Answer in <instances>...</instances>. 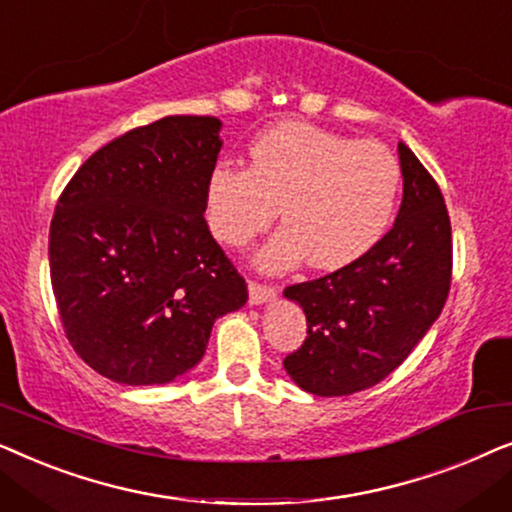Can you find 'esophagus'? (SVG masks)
Instances as JSON below:
<instances>
[{
  "label": "esophagus",
  "mask_w": 512,
  "mask_h": 512,
  "mask_svg": "<svg viewBox=\"0 0 512 512\" xmlns=\"http://www.w3.org/2000/svg\"><path fill=\"white\" fill-rule=\"evenodd\" d=\"M275 296H277L275 286H265V284H258V282H249V300H251V305H265V303H270V300H275Z\"/></svg>",
  "instance_id": "esophagus-1"
}]
</instances>
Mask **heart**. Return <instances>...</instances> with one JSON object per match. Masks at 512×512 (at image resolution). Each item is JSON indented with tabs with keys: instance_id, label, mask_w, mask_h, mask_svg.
Wrapping results in <instances>:
<instances>
[{
	"instance_id": "1",
	"label": "heart",
	"mask_w": 512,
	"mask_h": 512,
	"mask_svg": "<svg viewBox=\"0 0 512 512\" xmlns=\"http://www.w3.org/2000/svg\"><path fill=\"white\" fill-rule=\"evenodd\" d=\"M401 163L387 146L303 121L249 144V170L219 160L205 181V221L216 240L244 247L275 221L256 265L282 272L307 263L338 270L366 256L394 219Z\"/></svg>"
}]
</instances>
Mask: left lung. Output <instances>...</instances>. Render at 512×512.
<instances>
[{"instance_id": "left-lung-1", "label": "left lung", "mask_w": 512, "mask_h": 512, "mask_svg": "<svg viewBox=\"0 0 512 512\" xmlns=\"http://www.w3.org/2000/svg\"><path fill=\"white\" fill-rule=\"evenodd\" d=\"M398 160L403 202L394 228L359 261L284 289L307 317V338L284 368L314 396L356 394L394 373L450 293L452 228L443 193L405 144Z\"/></svg>"}]
</instances>
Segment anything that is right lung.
<instances>
[{
    "label": "right lung",
    "mask_w": 512,
    "mask_h": 512,
    "mask_svg": "<svg viewBox=\"0 0 512 512\" xmlns=\"http://www.w3.org/2000/svg\"><path fill=\"white\" fill-rule=\"evenodd\" d=\"M214 116H165L79 167L51 221L55 303L74 352L118 384H167L205 356L244 279L209 233L205 181L221 151Z\"/></svg>",
    "instance_id": "right-lung-1"
}]
</instances>
